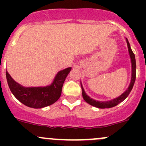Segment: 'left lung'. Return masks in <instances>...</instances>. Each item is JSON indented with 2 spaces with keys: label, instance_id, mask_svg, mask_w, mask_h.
<instances>
[{
  "label": "left lung",
  "instance_id": "left-lung-1",
  "mask_svg": "<svg viewBox=\"0 0 146 146\" xmlns=\"http://www.w3.org/2000/svg\"><path fill=\"white\" fill-rule=\"evenodd\" d=\"M126 43H127L128 51H129V56H130V58H131V82H130V84H129V87H128V88L126 90V91H125L123 93H122L121 95H119V96L117 97V98H114V99L110 100H108V101H99V100H96L92 99V98H91L90 97L88 96V95H87L85 90H84L83 87H82V82H80V85H81V88H82V98H83L84 100L87 103H88L89 104H90V105L100 109L111 108V107H115V106H117V104H119V103L123 102L128 96H129V94H130L132 88H133V85H134L135 80H136V64L135 55L133 53V51H132L131 48L130 44H129L127 38H126Z\"/></svg>",
  "mask_w": 146,
  "mask_h": 146
}]
</instances>
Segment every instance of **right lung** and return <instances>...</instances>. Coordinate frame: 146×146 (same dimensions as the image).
Listing matches in <instances>:
<instances>
[{
    "label": "right lung",
    "mask_w": 146,
    "mask_h": 146,
    "mask_svg": "<svg viewBox=\"0 0 146 146\" xmlns=\"http://www.w3.org/2000/svg\"><path fill=\"white\" fill-rule=\"evenodd\" d=\"M71 68L68 67L58 71L52 82L46 86L25 87L13 80L8 71L6 78L10 91L16 99L31 108L40 109L54 104L59 99L64 82Z\"/></svg>",
    "instance_id": "right-lung-1"
}]
</instances>
